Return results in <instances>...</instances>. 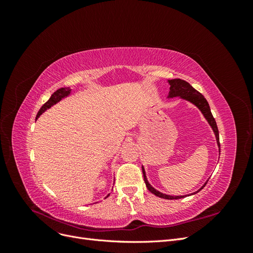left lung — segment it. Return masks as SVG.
<instances>
[{
    "instance_id": "obj_1",
    "label": "left lung",
    "mask_w": 253,
    "mask_h": 253,
    "mask_svg": "<svg viewBox=\"0 0 253 253\" xmlns=\"http://www.w3.org/2000/svg\"><path fill=\"white\" fill-rule=\"evenodd\" d=\"M169 83L171 85L169 97L180 96L182 99H186V100H189L190 102H192L193 104H195L197 108L202 111L205 118L208 120L209 125L212 126L214 134H215V136H216V140H217L218 147H219V134H218V128H217V126H216V121L213 117V115H212L211 110H210L209 103H208V101L206 100V98L200 93V91H197L195 88H193L185 80L173 79V80H169ZM142 173H143V179H144V182H145V186H147V188H148L150 192L153 193L154 195H156L160 198H165V200H178V198L185 197V196H171V195H166V194L160 193L159 191L155 190L148 182V179H147V177H145V172H144L143 168H142ZM205 185H206V183H205ZM203 188H201L198 191H201ZM198 191H197V192H198Z\"/></svg>"
}]
</instances>
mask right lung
Returning a JSON list of instances; mask_svg holds the SVG:
<instances>
[{
  "mask_svg": "<svg viewBox=\"0 0 253 253\" xmlns=\"http://www.w3.org/2000/svg\"><path fill=\"white\" fill-rule=\"evenodd\" d=\"M70 93H71V89L67 88V87H66V88L62 87V88L57 89V90L55 91V93H53V94L50 96V98L48 99V101L45 102V103L42 105V108L40 109V111L38 112V114H37V118L39 117L42 113H44L47 109H49L50 106H52L53 104H56L57 102H59V101L61 100V99L66 97L67 95H70ZM37 118H36V119H37ZM108 196H109V195H108Z\"/></svg>",
  "mask_w": 253,
  "mask_h": 253,
  "instance_id": "1",
  "label": "right lung"
}]
</instances>
